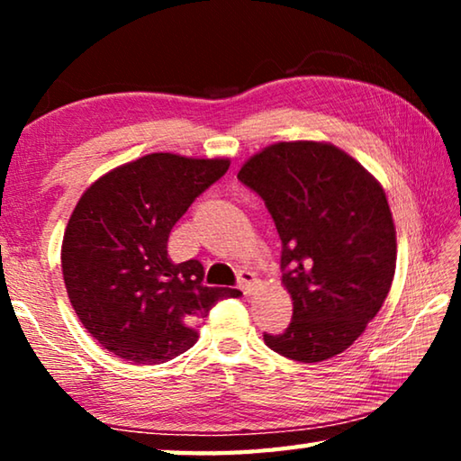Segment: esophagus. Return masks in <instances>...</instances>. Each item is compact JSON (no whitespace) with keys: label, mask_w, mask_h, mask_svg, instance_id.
Returning <instances> with one entry per match:
<instances>
[{"label":"esophagus","mask_w":461,"mask_h":461,"mask_svg":"<svg viewBox=\"0 0 461 461\" xmlns=\"http://www.w3.org/2000/svg\"><path fill=\"white\" fill-rule=\"evenodd\" d=\"M254 285H256V276L252 275V272L249 270H241L240 275H238V286H240V291L244 293V294H249L254 291Z\"/></svg>","instance_id":"1"}]
</instances>
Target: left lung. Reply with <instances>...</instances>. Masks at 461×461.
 Segmentation results:
<instances>
[{
    "label": "left lung",
    "mask_w": 461,
    "mask_h": 461,
    "mask_svg": "<svg viewBox=\"0 0 461 461\" xmlns=\"http://www.w3.org/2000/svg\"><path fill=\"white\" fill-rule=\"evenodd\" d=\"M238 181L276 225L293 299V321L264 341L305 364L341 354L376 317L394 278L396 231L384 191L352 156L319 142L264 148Z\"/></svg>",
    "instance_id": "obj_1"
}]
</instances>
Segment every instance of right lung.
Masks as SVG:
<instances>
[{"instance_id": "right-lung-1", "label": "right lung", "mask_w": 461, "mask_h": 461, "mask_svg": "<svg viewBox=\"0 0 461 461\" xmlns=\"http://www.w3.org/2000/svg\"><path fill=\"white\" fill-rule=\"evenodd\" d=\"M228 160L148 154L93 183L62 240V276L77 317L107 352L162 364L197 341L193 325L238 288L203 285V264L168 258V236Z\"/></svg>"}]
</instances>
